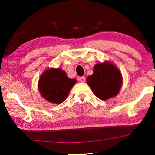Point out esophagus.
I'll return each instance as SVG.
<instances>
[{"label": "esophagus", "instance_id": "1", "mask_svg": "<svg viewBox=\"0 0 155 155\" xmlns=\"http://www.w3.org/2000/svg\"><path fill=\"white\" fill-rule=\"evenodd\" d=\"M79 81L81 83H85V81H86V78H85L84 77H81L79 78Z\"/></svg>", "mask_w": 155, "mask_h": 155}]
</instances>
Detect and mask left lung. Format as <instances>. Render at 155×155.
<instances>
[{
	"label": "left lung",
	"instance_id": "8db88e82",
	"mask_svg": "<svg viewBox=\"0 0 155 155\" xmlns=\"http://www.w3.org/2000/svg\"><path fill=\"white\" fill-rule=\"evenodd\" d=\"M87 83L98 98L107 100L118 93L123 78L120 72L113 64L105 62L94 66L93 74L88 77Z\"/></svg>",
	"mask_w": 155,
	"mask_h": 155
}]
</instances>
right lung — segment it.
Masks as SVG:
<instances>
[{
	"label": "right lung",
	"mask_w": 155,
	"mask_h": 155,
	"mask_svg": "<svg viewBox=\"0 0 155 155\" xmlns=\"http://www.w3.org/2000/svg\"><path fill=\"white\" fill-rule=\"evenodd\" d=\"M75 79L68 78L66 72L60 68H51L45 71L38 81V89L47 101L61 104L67 98Z\"/></svg>",
	"instance_id": "right-lung-1"
}]
</instances>
